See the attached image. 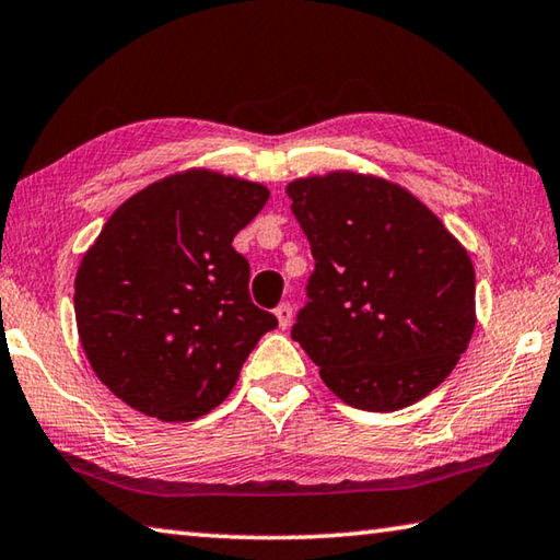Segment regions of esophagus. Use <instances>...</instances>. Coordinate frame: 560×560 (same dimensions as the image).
I'll return each mask as SVG.
<instances>
[{
	"instance_id": "34e87169",
	"label": "esophagus",
	"mask_w": 560,
	"mask_h": 560,
	"mask_svg": "<svg viewBox=\"0 0 560 560\" xmlns=\"http://www.w3.org/2000/svg\"><path fill=\"white\" fill-rule=\"evenodd\" d=\"M273 314H277L281 328H289L291 326V318H293V306H291V303H281V306H277V311H273Z\"/></svg>"
}]
</instances>
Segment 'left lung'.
<instances>
[{
  "label": "left lung",
  "mask_w": 560,
  "mask_h": 560,
  "mask_svg": "<svg viewBox=\"0 0 560 560\" xmlns=\"http://www.w3.org/2000/svg\"><path fill=\"white\" fill-rule=\"evenodd\" d=\"M287 195L316 259L291 338L350 407L395 412L422 400L477 324L467 249L390 179L336 170L293 179Z\"/></svg>",
  "instance_id": "obj_1"
}]
</instances>
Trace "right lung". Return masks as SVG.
<instances>
[{"instance_id": "right-lung-1", "label": "right lung", "mask_w": 560, "mask_h": 560, "mask_svg": "<svg viewBox=\"0 0 560 560\" xmlns=\"http://www.w3.org/2000/svg\"><path fill=\"white\" fill-rule=\"evenodd\" d=\"M269 200L249 179L185 170L148 185L103 224L75 271L81 346L108 390L163 422L214 410L277 316L249 299L232 246Z\"/></svg>"}]
</instances>
